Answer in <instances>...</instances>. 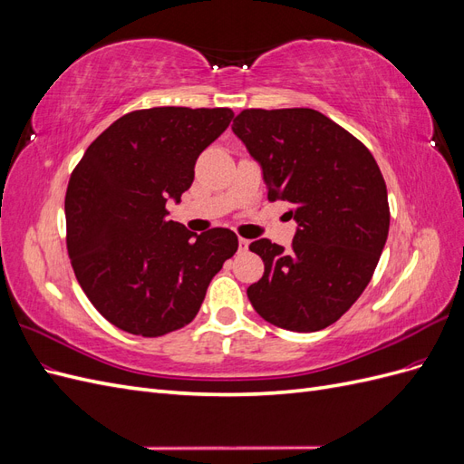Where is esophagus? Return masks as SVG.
Wrapping results in <instances>:
<instances>
[{"label":"esophagus","mask_w":464,"mask_h":464,"mask_svg":"<svg viewBox=\"0 0 464 464\" xmlns=\"http://www.w3.org/2000/svg\"><path fill=\"white\" fill-rule=\"evenodd\" d=\"M237 244H240V251H246L247 246H249V240H246V237H240V240H237Z\"/></svg>","instance_id":"34e87169"}]
</instances>
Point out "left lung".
I'll use <instances>...</instances> for the list:
<instances>
[{
  "mask_svg": "<svg viewBox=\"0 0 464 464\" xmlns=\"http://www.w3.org/2000/svg\"><path fill=\"white\" fill-rule=\"evenodd\" d=\"M232 131L263 170L269 201L298 222L292 249L249 244L265 273L247 288L273 325L314 333L350 310L373 276L389 234L382 170L368 147L312 108L240 111Z\"/></svg>",
  "mask_w": 464,
  "mask_h": 464,
  "instance_id": "8db88e82",
  "label": "left lung"
}]
</instances>
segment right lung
I'll list each match as a JSON object with an SVG mask.
<instances>
[{"instance_id":"add662e5","label":"right lung","mask_w":464,"mask_h":464,"mask_svg":"<svg viewBox=\"0 0 464 464\" xmlns=\"http://www.w3.org/2000/svg\"><path fill=\"white\" fill-rule=\"evenodd\" d=\"M230 108L135 110L98 135L65 193L67 254L82 292L111 325L162 336L198 315L237 249L228 228L189 232L166 201L191 188L195 160L228 128Z\"/></svg>"}]
</instances>
